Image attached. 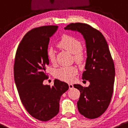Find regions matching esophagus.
Returning <instances> with one entry per match:
<instances>
[{"mask_svg":"<svg viewBox=\"0 0 128 128\" xmlns=\"http://www.w3.org/2000/svg\"><path fill=\"white\" fill-rule=\"evenodd\" d=\"M69 88L70 89H72V88H74V86H73V84H69Z\"/></svg>","mask_w":128,"mask_h":128,"instance_id":"obj_1","label":"esophagus"}]
</instances>
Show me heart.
I'll return each mask as SVG.
<instances>
[{"instance_id": "heart-1", "label": "heart", "mask_w": 128, "mask_h": 128, "mask_svg": "<svg viewBox=\"0 0 128 128\" xmlns=\"http://www.w3.org/2000/svg\"><path fill=\"white\" fill-rule=\"evenodd\" d=\"M58 47L64 49L70 54H74V59L76 62L81 64L85 60V54L82 51V44L79 39L69 35H64L58 43ZM48 59L52 64L56 62V54L52 48H49L47 52ZM78 69L75 66L62 67L56 69L54 72L56 78L66 82L73 80L78 73Z\"/></svg>"}]
</instances>
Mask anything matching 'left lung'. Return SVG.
I'll return each mask as SVG.
<instances>
[{
	"instance_id": "1",
	"label": "left lung",
	"mask_w": 128,
	"mask_h": 128,
	"mask_svg": "<svg viewBox=\"0 0 128 128\" xmlns=\"http://www.w3.org/2000/svg\"><path fill=\"white\" fill-rule=\"evenodd\" d=\"M64 29L79 32L85 40L87 58L82 79L90 84L74 87L80 92L77 102L79 112L87 118H97L107 110L113 92L115 69L108 45L101 32L86 24L72 23Z\"/></svg>"
}]
</instances>
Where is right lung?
<instances>
[{
	"label": "right lung",
	"instance_id": "add662e5",
	"mask_svg": "<svg viewBox=\"0 0 128 128\" xmlns=\"http://www.w3.org/2000/svg\"><path fill=\"white\" fill-rule=\"evenodd\" d=\"M57 26H42L30 30L18 45L14 66V80L22 104L36 119L47 121L59 111L60 96L69 89L67 83L55 79L54 86L44 85L49 65L47 52Z\"/></svg>",
	"mask_w": 128,
	"mask_h": 128
}]
</instances>
